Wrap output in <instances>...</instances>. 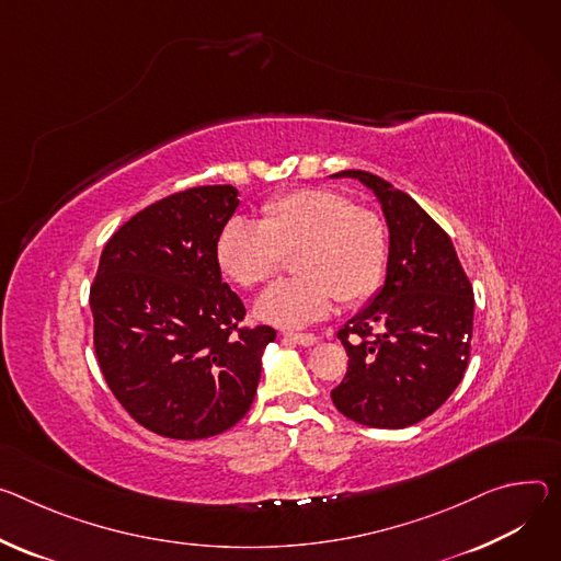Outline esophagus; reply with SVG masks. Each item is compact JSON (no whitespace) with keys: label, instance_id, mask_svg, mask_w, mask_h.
<instances>
[{"label":"esophagus","instance_id":"1","mask_svg":"<svg viewBox=\"0 0 561 561\" xmlns=\"http://www.w3.org/2000/svg\"><path fill=\"white\" fill-rule=\"evenodd\" d=\"M286 342H293V344H301V346H311L318 342V337L313 333H284L282 335Z\"/></svg>","mask_w":561,"mask_h":561}]
</instances>
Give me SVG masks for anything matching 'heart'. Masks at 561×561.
<instances>
[{"label":"heart","instance_id":"1","mask_svg":"<svg viewBox=\"0 0 561 561\" xmlns=\"http://www.w3.org/2000/svg\"><path fill=\"white\" fill-rule=\"evenodd\" d=\"M295 250L297 277L271 286L254 307L260 320L282 329L327 318L335 299H369L385 279L389 230L346 194L309 187L268 201L262 221L230 219L215 248L219 268L241 288L266 284Z\"/></svg>","mask_w":561,"mask_h":561}]
</instances>
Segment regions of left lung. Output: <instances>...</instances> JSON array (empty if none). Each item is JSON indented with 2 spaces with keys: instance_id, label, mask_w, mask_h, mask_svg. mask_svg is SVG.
<instances>
[{
  "instance_id": "left-lung-1",
  "label": "left lung",
  "mask_w": 561,
  "mask_h": 561,
  "mask_svg": "<svg viewBox=\"0 0 561 561\" xmlns=\"http://www.w3.org/2000/svg\"><path fill=\"white\" fill-rule=\"evenodd\" d=\"M378 196L389 228L385 286L340 329L348 369L331 391L346 419L378 430L434 414L461 382L474 320L472 284L447 232L385 179L344 170Z\"/></svg>"
}]
</instances>
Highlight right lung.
<instances>
[{
	"label": "right lung",
	"instance_id": "1",
	"mask_svg": "<svg viewBox=\"0 0 561 561\" xmlns=\"http://www.w3.org/2000/svg\"><path fill=\"white\" fill-rule=\"evenodd\" d=\"M237 194L201 185L151 203L112 234L89 290L100 371L138 425L168 438L237 425L275 340L239 327L245 307L221 282L215 248Z\"/></svg>",
	"mask_w": 561,
	"mask_h": 561
}]
</instances>
